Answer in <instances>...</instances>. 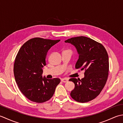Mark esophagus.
I'll return each mask as SVG.
<instances>
[{
    "label": "esophagus",
    "instance_id": "34e87169",
    "mask_svg": "<svg viewBox=\"0 0 123 123\" xmlns=\"http://www.w3.org/2000/svg\"><path fill=\"white\" fill-rule=\"evenodd\" d=\"M62 82H64V83H66V82H67L68 81V79H67V78H64V79H62L61 80Z\"/></svg>",
    "mask_w": 123,
    "mask_h": 123
}]
</instances>
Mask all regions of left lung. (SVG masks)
Returning <instances> with one entry per match:
<instances>
[{"label":"left lung","mask_w":123,"mask_h":123,"mask_svg":"<svg viewBox=\"0 0 123 123\" xmlns=\"http://www.w3.org/2000/svg\"><path fill=\"white\" fill-rule=\"evenodd\" d=\"M65 42L73 44L79 54L75 68L85 70L84 78L69 79L75 84L71 96L82 103L91 101L100 93L107 81L109 65L106 50L99 42L83 36Z\"/></svg>","instance_id":"obj_1"}]
</instances>
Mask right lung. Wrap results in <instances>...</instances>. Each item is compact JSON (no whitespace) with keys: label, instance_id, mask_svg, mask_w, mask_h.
Segmentation results:
<instances>
[{"label":"right lung","instance_id":"obj_1","mask_svg":"<svg viewBox=\"0 0 123 123\" xmlns=\"http://www.w3.org/2000/svg\"><path fill=\"white\" fill-rule=\"evenodd\" d=\"M59 41L34 37L26 41L16 55L15 79L20 91L32 101L42 103L51 99L61 82L58 78L42 77L48 51Z\"/></svg>","mask_w":123,"mask_h":123}]
</instances>
